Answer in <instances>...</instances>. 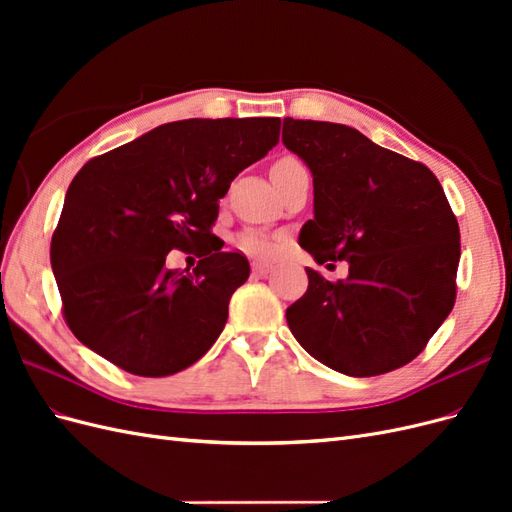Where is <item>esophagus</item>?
Segmentation results:
<instances>
[{"instance_id": "1", "label": "esophagus", "mask_w": 512, "mask_h": 512, "mask_svg": "<svg viewBox=\"0 0 512 512\" xmlns=\"http://www.w3.org/2000/svg\"><path fill=\"white\" fill-rule=\"evenodd\" d=\"M271 269H273V267L269 265V262H254V265H252L254 275H267Z\"/></svg>"}]
</instances>
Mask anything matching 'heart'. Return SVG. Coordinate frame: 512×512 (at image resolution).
Segmentation results:
<instances>
[{"label":"heart","mask_w":512,"mask_h":512,"mask_svg":"<svg viewBox=\"0 0 512 512\" xmlns=\"http://www.w3.org/2000/svg\"><path fill=\"white\" fill-rule=\"evenodd\" d=\"M297 168H305L299 158L282 156L280 160H275L271 173H280V170H297ZM237 245L243 252H250L254 256H267L271 250V243L262 235H258V232H243V235L237 239Z\"/></svg>","instance_id":"obj_1"}]
</instances>
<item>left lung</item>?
Segmentation results:
<instances>
[{
  "instance_id": "obj_1",
  "label": "left lung",
  "mask_w": 512,
  "mask_h": 512,
  "mask_svg": "<svg viewBox=\"0 0 512 512\" xmlns=\"http://www.w3.org/2000/svg\"><path fill=\"white\" fill-rule=\"evenodd\" d=\"M282 141L314 175L301 247L318 265H350L337 282L305 269L307 292L286 309L292 335L346 376L404 367L457 297L459 224L438 177L342 123L286 117Z\"/></svg>"
}]
</instances>
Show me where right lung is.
Instances as JSON below:
<instances>
[{
  "label": "right lung",
  "mask_w": 512,
  "mask_h": 512,
  "mask_svg": "<svg viewBox=\"0 0 512 512\" xmlns=\"http://www.w3.org/2000/svg\"><path fill=\"white\" fill-rule=\"evenodd\" d=\"M280 126V117L164 123L76 173L51 267L81 344L145 378L173 376L215 344L250 262L205 241L230 181L267 156ZM170 249L198 253L195 271L170 272Z\"/></svg>",
  "instance_id": "right-lung-1"
}]
</instances>
